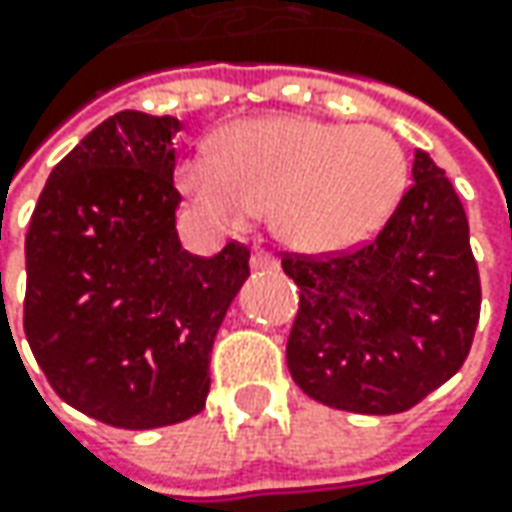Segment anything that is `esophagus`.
<instances>
[{
    "label": "esophagus",
    "mask_w": 512,
    "mask_h": 512,
    "mask_svg": "<svg viewBox=\"0 0 512 512\" xmlns=\"http://www.w3.org/2000/svg\"><path fill=\"white\" fill-rule=\"evenodd\" d=\"M250 267L253 270H279V259L273 256V253H267V250H256L253 256H250Z\"/></svg>",
    "instance_id": "34e87169"
}]
</instances>
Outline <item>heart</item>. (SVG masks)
I'll list each match as a JSON object with an SVG mask.
<instances>
[{"label":"heart","instance_id":"1","mask_svg":"<svg viewBox=\"0 0 512 512\" xmlns=\"http://www.w3.org/2000/svg\"><path fill=\"white\" fill-rule=\"evenodd\" d=\"M176 185L230 222L273 207L282 242L333 253L362 245L390 219L407 187V159L387 130L270 116L227 130L216 153L182 159Z\"/></svg>","mask_w":512,"mask_h":512}]
</instances>
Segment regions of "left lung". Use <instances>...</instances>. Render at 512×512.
Segmentation results:
<instances>
[{
    "label": "left lung",
    "mask_w": 512,
    "mask_h": 512,
    "mask_svg": "<svg viewBox=\"0 0 512 512\" xmlns=\"http://www.w3.org/2000/svg\"><path fill=\"white\" fill-rule=\"evenodd\" d=\"M299 285L287 367L310 399L404 413L467 359L482 310L470 227L442 168L416 150L413 185L384 227L339 253H282Z\"/></svg>",
    "instance_id": "8db88e82"
}]
</instances>
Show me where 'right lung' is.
<instances>
[{
	"label": "right lung",
	"mask_w": 512,
	"mask_h": 512,
	"mask_svg": "<svg viewBox=\"0 0 512 512\" xmlns=\"http://www.w3.org/2000/svg\"><path fill=\"white\" fill-rule=\"evenodd\" d=\"M173 116L122 110L53 168L25 236V336L90 419L150 430L202 413L210 350L250 250H182Z\"/></svg>",
	"instance_id": "right-lung-1"
}]
</instances>
